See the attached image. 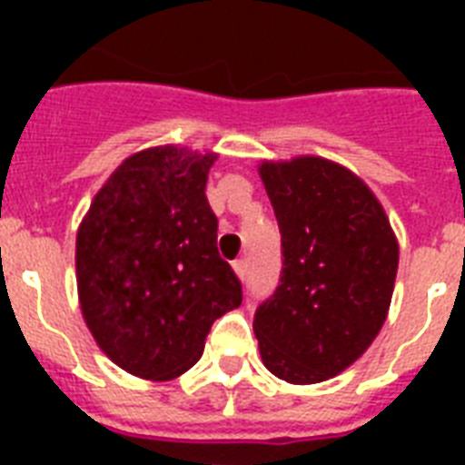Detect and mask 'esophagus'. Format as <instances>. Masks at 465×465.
<instances>
[{"label": "esophagus", "mask_w": 465, "mask_h": 465, "mask_svg": "<svg viewBox=\"0 0 465 465\" xmlns=\"http://www.w3.org/2000/svg\"><path fill=\"white\" fill-rule=\"evenodd\" d=\"M233 272H236V277H239V280H246L248 262L246 261H236V262H233Z\"/></svg>", "instance_id": "esophagus-1"}]
</instances>
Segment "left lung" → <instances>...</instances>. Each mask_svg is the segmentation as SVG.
<instances>
[{
    "instance_id": "8db88e82",
    "label": "left lung",
    "mask_w": 465,
    "mask_h": 465,
    "mask_svg": "<svg viewBox=\"0 0 465 465\" xmlns=\"http://www.w3.org/2000/svg\"><path fill=\"white\" fill-rule=\"evenodd\" d=\"M258 173L282 233L280 284L253 318L262 364L287 383L325 381L389 316L396 233L367 183L335 161H262Z\"/></svg>"
}]
</instances>
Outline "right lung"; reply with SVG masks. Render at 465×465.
<instances>
[{
    "mask_svg": "<svg viewBox=\"0 0 465 465\" xmlns=\"http://www.w3.org/2000/svg\"><path fill=\"white\" fill-rule=\"evenodd\" d=\"M214 161L175 144L127 156L76 232L84 321L105 357L140 379L185 374L212 323L243 299L204 195Z\"/></svg>",
    "mask_w": 465,
    "mask_h": 465,
    "instance_id": "right-lung-1",
    "label": "right lung"
}]
</instances>
